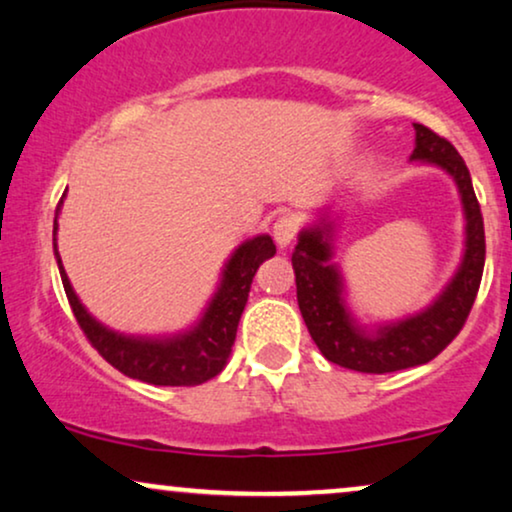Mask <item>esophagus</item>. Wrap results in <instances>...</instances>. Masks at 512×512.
<instances>
[{"label": "esophagus", "mask_w": 512, "mask_h": 512, "mask_svg": "<svg viewBox=\"0 0 512 512\" xmlns=\"http://www.w3.org/2000/svg\"><path fill=\"white\" fill-rule=\"evenodd\" d=\"M296 232H299V223H296L294 216H280L275 220L273 225V237H275V244L280 246V249H285V246H289L294 242Z\"/></svg>", "instance_id": "esophagus-1"}]
</instances>
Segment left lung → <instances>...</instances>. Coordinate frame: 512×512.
I'll return each instance as SVG.
<instances>
[{
	"instance_id": "left-lung-1",
	"label": "left lung",
	"mask_w": 512,
	"mask_h": 512,
	"mask_svg": "<svg viewBox=\"0 0 512 512\" xmlns=\"http://www.w3.org/2000/svg\"><path fill=\"white\" fill-rule=\"evenodd\" d=\"M415 149L410 161L430 163L456 182L465 216V249L456 275L441 294L420 313L396 323L361 325L346 306L344 275L334 256V220L323 216L299 232L292 266L296 275V301L313 342L327 361L342 368L372 372H396L430 363L463 330L482 282L484 270V220L479 211L470 170L456 147L437 132L415 123Z\"/></svg>"
}]
</instances>
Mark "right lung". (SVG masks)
Masks as SVG:
<instances>
[{"label":"right lung","mask_w":512,"mask_h":512,"mask_svg":"<svg viewBox=\"0 0 512 512\" xmlns=\"http://www.w3.org/2000/svg\"><path fill=\"white\" fill-rule=\"evenodd\" d=\"M61 204L63 197L56 206V218L61 213ZM56 218L54 256L59 263L68 304L73 308L80 330L113 368L132 380L159 384V387H194L216 377L225 368L256 270L266 258L275 256V244L270 235L246 239L232 251L220 273L218 289L213 292L201 318L189 330L163 334V337H135V334H123L102 325L80 304L56 249V230H59Z\"/></svg>","instance_id":"obj_1"}]
</instances>
